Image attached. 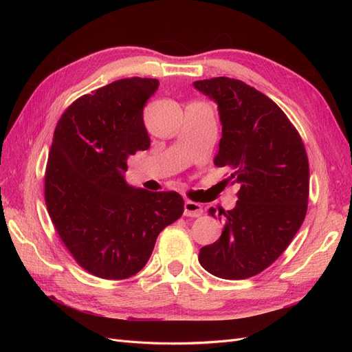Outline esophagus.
<instances>
[{"label": "esophagus", "mask_w": 352, "mask_h": 352, "mask_svg": "<svg viewBox=\"0 0 352 352\" xmlns=\"http://www.w3.org/2000/svg\"><path fill=\"white\" fill-rule=\"evenodd\" d=\"M184 208H185L184 210V214L186 217H199L202 212H204V210H202L201 204H198V202L190 201V199H188L185 202V207Z\"/></svg>", "instance_id": "34e87169"}]
</instances>
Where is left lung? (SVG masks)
Listing matches in <instances>:
<instances>
[{"label":"left lung","mask_w":352,"mask_h":352,"mask_svg":"<svg viewBox=\"0 0 352 352\" xmlns=\"http://www.w3.org/2000/svg\"><path fill=\"white\" fill-rule=\"evenodd\" d=\"M194 87L219 105L223 132L214 166L228 167L230 182L241 185L235 208L208 210L223 221V233L198 260L221 279L252 278L280 257L305 219V146L279 105L245 82L220 76Z\"/></svg>","instance_id":"1"}]
</instances>
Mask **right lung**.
Masks as SVG:
<instances>
[{
	"instance_id": "obj_1",
	"label": "right lung",
	"mask_w": 352,
	"mask_h": 352,
	"mask_svg": "<svg viewBox=\"0 0 352 352\" xmlns=\"http://www.w3.org/2000/svg\"><path fill=\"white\" fill-rule=\"evenodd\" d=\"M158 88L126 78L82 95L56 126L45 168V204L61 242L82 269L127 279L150 260L157 236L184 214L175 190L124 182L126 160L150 148L144 107Z\"/></svg>"
}]
</instances>
